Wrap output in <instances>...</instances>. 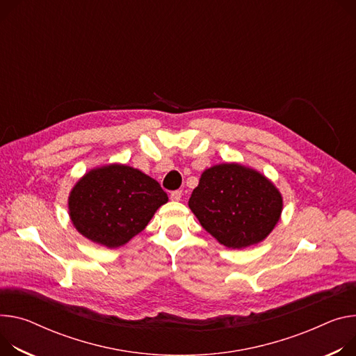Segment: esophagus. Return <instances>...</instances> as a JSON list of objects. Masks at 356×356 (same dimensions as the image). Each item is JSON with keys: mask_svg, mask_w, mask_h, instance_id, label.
I'll return each instance as SVG.
<instances>
[{"mask_svg": "<svg viewBox=\"0 0 356 356\" xmlns=\"http://www.w3.org/2000/svg\"><path fill=\"white\" fill-rule=\"evenodd\" d=\"M170 199L173 202H179L181 199V190H175L170 193Z\"/></svg>", "mask_w": 356, "mask_h": 356, "instance_id": "obj_1", "label": "esophagus"}]
</instances>
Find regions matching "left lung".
I'll return each mask as SVG.
<instances>
[{"instance_id": "8db88e82", "label": "left lung", "mask_w": 356, "mask_h": 356, "mask_svg": "<svg viewBox=\"0 0 356 356\" xmlns=\"http://www.w3.org/2000/svg\"><path fill=\"white\" fill-rule=\"evenodd\" d=\"M282 196L263 173L240 163L206 169L188 207L220 244L241 250L261 243L282 213Z\"/></svg>"}]
</instances>
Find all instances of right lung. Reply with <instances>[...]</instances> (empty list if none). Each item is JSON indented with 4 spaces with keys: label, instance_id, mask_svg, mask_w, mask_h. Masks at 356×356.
Wrapping results in <instances>:
<instances>
[{
    "label": "right lung",
    "instance_id": "right-lung-1",
    "mask_svg": "<svg viewBox=\"0 0 356 356\" xmlns=\"http://www.w3.org/2000/svg\"><path fill=\"white\" fill-rule=\"evenodd\" d=\"M169 202L160 184L139 169L111 163L86 172L68 197L70 218L83 237L118 248L145 230Z\"/></svg>",
    "mask_w": 356,
    "mask_h": 356
}]
</instances>
